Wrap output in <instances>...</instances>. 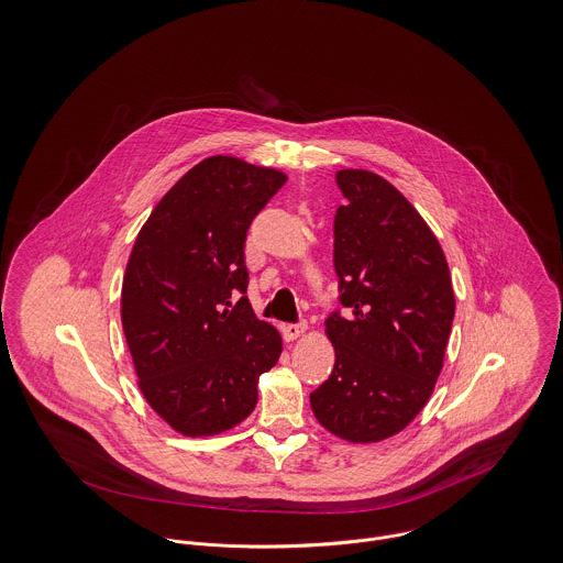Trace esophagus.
Wrapping results in <instances>:
<instances>
[{
  "label": "esophagus",
  "instance_id": "obj_1",
  "mask_svg": "<svg viewBox=\"0 0 563 563\" xmlns=\"http://www.w3.org/2000/svg\"><path fill=\"white\" fill-rule=\"evenodd\" d=\"M307 328H309V323H307L305 319L298 321V323H285V325H283V334H285L287 341H294V339H298L300 334H305Z\"/></svg>",
  "mask_w": 563,
  "mask_h": 563
}]
</instances>
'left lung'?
<instances>
[{"instance_id": "left-lung-1", "label": "left lung", "mask_w": 563, "mask_h": 563, "mask_svg": "<svg viewBox=\"0 0 563 563\" xmlns=\"http://www.w3.org/2000/svg\"><path fill=\"white\" fill-rule=\"evenodd\" d=\"M334 216L339 302L334 369L311 393L317 421L350 442L401 432L428 404L455 312L446 258L401 191L369 170H341Z\"/></svg>"}]
</instances>
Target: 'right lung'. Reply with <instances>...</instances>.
I'll return each instance as SVG.
<instances>
[{"label": "right lung", "mask_w": 563, "mask_h": 563, "mask_svg": "<svg viewBox=\"0 0 563 563\" xmlns=\"http://www.w3.org/2000/svg\"><path fill=\"white\" fill-rule=\"evenodd\" d=\"M287 177L207 157L157 202L126 263L121 314L151 408L186 437L242 423L283 352L249 302L246 233Z\"/></svg>", "instance_id": "right-lung-1"}]
</instances>
